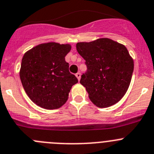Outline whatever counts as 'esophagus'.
<instances>
[{
  "instance_id": "34e87169",
  "label": "esophagus",
  "mask_w": 154,
  "mask_h": 154,
  "mask_svg": "<svg viewBox=\"0 0 154 154\" xmlns=\"http://www.w3.org/2000/svg\"><path fill=\"white\" fill-rule=\"evenodd\" d=\"M80 76H81V74H80V72H78L76 74V77H77V78L78 79V80H80Z\"/></svg>"
}]
</instances>
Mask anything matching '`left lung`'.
Masks as SVG:
<instances>
[{
	"instance_id": "left-lung-1",
	"label": "left lung",
	"mask_w": 154,
	"mask_h": 154,
	"mask_svg": "<svg viewBox=\"0 0 154 154\" xmlns=\"http://www.w3.org/2000/svg\"><path fill=\"white\" fill-rule=\"evenodd\" d=\"M76 47L87 67L80 83L92 103L100 108L117 103L127 92L134 70L126 47L107 38L78 42Z\"/></svg>"
}]
</instances>
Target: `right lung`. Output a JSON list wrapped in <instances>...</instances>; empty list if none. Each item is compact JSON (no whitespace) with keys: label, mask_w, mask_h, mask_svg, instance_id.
Instances as JSON below:
<instances>
[{"label":"right lung","mask_w":154,"mask_h":154,"mask_svg":"<svg viewBox=\"0 0 154 154\" xmlns=\"http://www.w3.org/2000/svg\"><path fill=\"white\" fill-rule=\"evenodd\" d=\"M69 44L48 42L40 44L25 53L20 77L30 100L46 109L62 106L68 99L73 85L78 82L69 71L65 56L70 51Z\"/></svg>","instance_id":"add662e5"}]
</instances>
